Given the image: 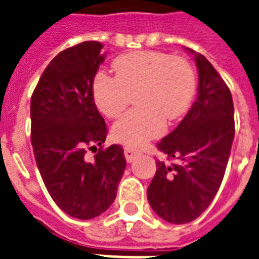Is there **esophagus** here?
<instances>
[{
	"label": "esophagus",
	"mask_w": 259,
	"mask_h": 259,
	"mask_svg": "<svg viewBox=\"0 0 259 259\" xmlns=\"http://www.w3.org/2000/svg\"><path fill=\"white\" fill-rule=\"evenodd\" d=\"M138 154H139V151H138V150H135V148H132V147L124 148V155H125V159H127V162L134 161Z\"/></svg>",
	"instance_id": "34e87169"
}]
</instances>
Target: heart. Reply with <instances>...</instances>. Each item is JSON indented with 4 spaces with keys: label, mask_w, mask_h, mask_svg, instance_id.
I'll use <instances>...</instances> for the list:
<instances>
[{
    "label": "heart",
    "mask_w": 259,
    "mask_h": 259,
    "mask_svg": "<svg viewBox=\"0 0 259 259\" xmlns=\"http://www.w3.org/2000/svg\"><path fill=\"white\" fill-rule=\"evenodd\" d=\"M116 77L98 73L92 92L101 113L117 119L130 107L132 96L138 108L113 127L120 143L142 146L161 136L166 121L180 119L189 107L196 89V75L189 62L158 51H138L113 62Z\"/></svg>",
    "instance_id": "b5f03b06"
}]
</instances>
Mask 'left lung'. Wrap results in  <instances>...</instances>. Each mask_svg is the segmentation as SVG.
I'll list each match as a JSON object with an SVG mask.
<instances>
[{
	"label": "left lung",
	"instance_id": "8db88e82",
	"mask_svg": "<svg viewBox=\"0 0 259 259\" xmlns=\"http://www.w3.org/2000/svg\"><path fill=\"white\" fill-rule=\"evenodd\" d=\"M194 57L197 97L178 127L157 144L166 159L157 161L147 189L154 212L174 224L189 223L209 206L223 181L235 135L227 83L205 57Z\"/></svg>",
	"mask_w": 259,
	"mask_h": 259
}]
</instances>
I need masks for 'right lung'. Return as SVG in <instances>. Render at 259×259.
Instances as JSON below:
<instances>
[{"mask_svg":"<svg viewBox=\"0 0 259 259\" xmlns=\"http://www.w3.org/2000/svg\"><path fill=\"white\" fill-rule=\"evenodd\" d=\"M101 48L100 41H83L63 50L31 97V143L40 176L62 211L82 220L101 215L115 201L127 163L121 146L102 148L108 128L92 92L104 62ZM88 149L96 152L92 161Z\"/></svg>","mask_w":259,"mask_h":259,"instance_id":"1","label":"right lung"}]
</instances>
